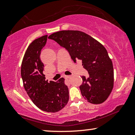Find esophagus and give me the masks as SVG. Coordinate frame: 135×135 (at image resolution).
I'll return each mask as SVG.
<instances>
[{
    "label": "esophagus",
    "instance_id": "1",
    "mask_svg": "<svg viewBox=\"0 0 135 135\" xmlns=\"http://www.w3.org/2000/svg\"><path fill=\"white\" fill-rule=\"evenodd\" d=\"M70 78H71V76H65V79H70Z\"/></svg>",
    "mask_w": 135,
    "mask_h": 135
}]
</instances>
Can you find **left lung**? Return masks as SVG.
<instances>
[{"label":"left lung","instance_id":"obj_1","mask_svg":"<svg viewBox=\"0 0 135 135\" xmlns=\"http://www.w3.org/2000/svg\"><path fill=\"white\" fill-rule=\"evenodd\" d=\"M48 38L53 40L67 50L74 62L82 60L89 77L82 76V95L93 104L103 103L114 87V68L105 47L94 38L79 31H61Z\"/></svg>","mask_w":135,"mask_h":135}]
</instances>
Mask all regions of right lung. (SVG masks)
<instances>
[{"instance_id":"right-lung-1","label":"right lung","mask_w":135,"mask_h":135,"mask_svg":"<svg viewBox=\"0 0 135 135\" xmlns=\"http://www.w3.org/2000/svg\"><path fill=\"white\" fill-rule=\"evenodd\" d=\"M47 40V35L30 44L23 58L21 76L25 90L33 103L41 110L55 113L67 105L69 92L63 78L56 82L45 80L44 64L40 59V54Z\"/></svg>"}]
</instances>
